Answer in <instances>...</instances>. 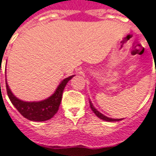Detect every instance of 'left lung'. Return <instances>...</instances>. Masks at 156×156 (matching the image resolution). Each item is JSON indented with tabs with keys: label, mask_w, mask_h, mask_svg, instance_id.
<instances>
[{
	"label": "left lung",
	"mask_w": 156,
	"mask_h": 156,
	"mask_svg": "<svg viewBox=\"0 0 156 156\" xmlns=\"http://www.w3.org/2000/svg\"><path fill=\"white\" fill-rule=\"evenodd\" d=\"M90 108H91V110H92V112L95 113L99 119H103V120L108 121V122H114V121L122 120V119H111V118H108V117L105 116L104 114H102L101 112H99L98 110L93 106V105H92V103H91V101H90Z\"/></svg>",
	"instance_id": "left-lung-1"
}]
</instances>
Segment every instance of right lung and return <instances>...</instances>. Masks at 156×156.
I'll use <instances>...</instances> for the list:
<instances>
[{
	"mask_svg": "<svg viewBox=\"0 0 156 156\" xmlns=\"http://www.w3.org/2000/svg\"><path fill=\"white\" fill-rule=\"evenodd\" d=\"M74 75H71L64 79L59 83L58 88L51 97L39 102H24L22 101L11 92L7 81H6V89L8 96L10 99L13 105L17 109L25 119L30 121H46L51 119L58 111V107L61 102L63 90L66 87V83L69 82ZM1 86V83H0Z\"/></svg>",
	"mask_w": 156,
	"mask_h": 156,
	"instance_id": "right-lung-1",
	"label": "right lung"
}]
</instances>
